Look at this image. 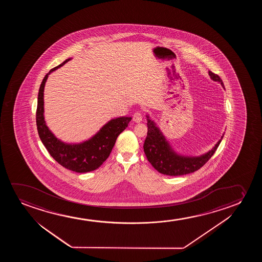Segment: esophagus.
Returning <instances> with one entry per match:
<instances>
[{
	"label": "esophagus",
	"instance_id": "esophagus-1",
	"mask_svg": "<svg viewBox=\"0 0 262 262\" xmlns=\"http://www.w3.org/2000/svg\"><path fill=\"white\" fill-rule=\"evenodd\" d=\"M133 121L135 122H140L142 121V114L140 112H136L133 115Z\"/></svg>",
	"mask_w": 262,
	"mask_h": 262
}]
</instances>
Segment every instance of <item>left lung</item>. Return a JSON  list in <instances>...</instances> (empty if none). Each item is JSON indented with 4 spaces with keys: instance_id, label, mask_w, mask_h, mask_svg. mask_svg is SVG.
Returning <instances> with one entry per match:
<instances>
[{
    "instance_id": "1",
    "label": "left lung",
    "mask_w": 262,
    "mask_h": 262,
    "mask_svg": "<svg viewBox=\"0 0 262 262\" xmlns=\"http://www.w3.org/2000/svg\"><path fill=\"white\" fill-rule=\"evenodd\" d=\"M208 74L211 79L220 83L224 88V83L219 75L210 71ZM147 134L144 142V152L152 166L158 172L166 176H184L199 170L211 158L224 137L223 134L215 147L206 154L199 157H186L176 153L172 149L161 130L148 115H147Z\"/></svg>"
}]
</instances>
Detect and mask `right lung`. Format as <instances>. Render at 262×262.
I'll list each match as a JSON object with an SVG mask.
<instances>
[{
  "label": "right lung",
  "instance_id": "obj_1",
  "mask_svg": "<svg viewBox=\"0 0 262 262\" xmlns=\"http://www.w3.org/2000/svg\"><path fill=\"white\" fill-rule=\"evenodd\" d=\"M70 60L72 58L52 69L45 76L40 85L36 108V127L40 140L55 161L73 172H91L98 168L107 159L117 137L126 129L132 117L122 116L112 119L92 138L81 143H65L54 136V133L47 127L43 117V90L49 74Z\"/></svg>",
  "mask_w": 262,
  "mask_h": 262
}]
</instances>
